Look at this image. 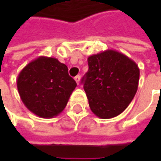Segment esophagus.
<instances>
[{"label":"esophagus","instance_id":"1","mask_svg":"<svg viewBox=\"0 0 161 161\" xmlns=\"http://www.w3.org/2000/svg\"><path fill=\"white\" fill-rule=\"evenodd\" d=\"M80 75H76V76L75 77V80L77 83V85H79V83H80Z\"/></svg>","mask_w":161,"mask_h":161}]
</instances>
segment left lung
Returning a JSON list of instances; mask_svg holds the SVG:
<instances>
[{
	"label": "left lung",
	"mask_w": 161,
	"mask_h": 161,
	"mask_svg": "<svg viewBox=\"0 0 161 161\" xmlns=\"http://www.w3.org/2000/svg\"><path fill=\"white\" fill-rule=\"evenodd\" d=\"M87 64L88 71L82 83L91 111L103 119L117 116L125 111L137 92L138 65L113 49L89 56Z\"/></svg>",
	"instance_id": "left-lung-1"
}]
</instances>
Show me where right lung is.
Here are the masks:
<instances>
[{
    "mask_svg": "<svg viewBox=\"0 0 161 161\" xmlns=\"http://www.w3.org/2000/svg\"><path fill=\"white\" fill-rule=\"evenodd\" d=\"M17 90L24 105L37 116L51 118L64 110L76 82L68 67L51 57H38L18 74Z\"/></svg>",
    "mask_w": 161,
    "mask_h": 161,
    "instance_id": "obj_1",
    "label": "right lung"
}]
</instances>
